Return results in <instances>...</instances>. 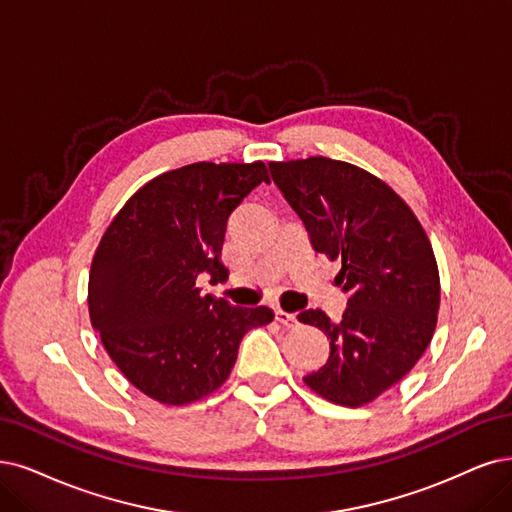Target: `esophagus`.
I'll return each mask as SVG.
<instances>
[{
  "label": "esophagus",
  "mask_w": 512,
  "mask_h": 512,
  "mask_svg": "<svg viewBox=\"0 0 512 512\" xmlns=\"http://www.w3.org/2000/svg\"><path fill=\"white\" fill-rule=\"evenodd\" d=\"M276 320L280 325H285V327H293V325H297V316L295 314H291V312H285V310H280V308H276Z\"/></svg>",
  "instance_id": "1"
}]
</instances>
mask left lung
Listing matches in <instances>:
<instances>
[{"mask_svg": "<svg viewBox=\"0 0 512 512\" xmlns=\"http://www.w3.org/2000/svg\"><path fill=\"white\" fill-rule=\"evenodd\" d=\"M274 183L304 221L316 253L342 259V320L304 310L297 320L329 339V358L304 382L344 407L399 384L428 348L441 301L430 240L411 208L367 170L331 158L270 162Z\"/></svg>", "mask_w": 512, "mask_h": 512, "instance_id": "8db88e82", "label": "left lung"}]
</instances>
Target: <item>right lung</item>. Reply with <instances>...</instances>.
<instances>
[{
	"label": "right lung",
	"mask_w": 512,
	"mask_h": 512,
	"mask_svg": "<svg viewBox=\"0 0 512 512\" xmlns=\"http://www.w3.org/2000/svg\"><path fill=\"white\" fill-rule=\"evenodd\" d=\"M261 183L263 162H196L143 185L101 238L88 278L92 329L126 380L149 399L187 405L230 375L246 331L272 323L266 306L236 308L196 280H227V219Z\"/></svg>",
	"instance_id": "1"
}]
</instances>
